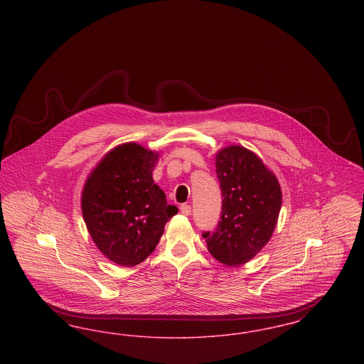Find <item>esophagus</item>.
<instances>
[{
    "label": "esophagus",
    "mask_w": 364,
    "mask_h": 364,
    "mask_svg": "<svg viewBox=\"0 0 364 364\" xmlns=\"http://www.w3.org/2000/svg\"><path fill=\"white\" fill-rule=\"evenodd\" d=\"M180 211L183 215H190L191 214V206L190 205H181L180 206Z\"/></svg>",
    "instance_id": "1"
}]
</instances>
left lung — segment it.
<instances>
[{"mask_svg":"<svg viewBox=\"0 0 364 364\" xmlns=\"http://www.w3.org/2000/svg\"><path fill=\"white\" fill-rule=\"evenodd\" d=\"M215 172L223 192L221 221L202 236L215 259L239 266L270 240L281 208V187L259 156L242 146L220 150Z\"/></svg>","mask_w":364,"mask_h":364,"instance_id":"obj_1","label":"left lung"}]
</instances>
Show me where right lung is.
<instances>
[{
  "instance_id": "right-lung-1",
  "label": "right lung",
  "mask_w": 364,
  "mask_h": 364,
  "mask_svg": "<svg viewBox=\"0 0 364 364\" xmlns=\"http://www.w3.org/2000/svg\"><path fill=\"white\" fill-rule=\"evenodd\" d=\"M158 153L136 143L109 151L90 173L82 213L91 239L106 258L135 266L146 259L178 208L153 180Z\"/></svg>"
}]
</instances>
